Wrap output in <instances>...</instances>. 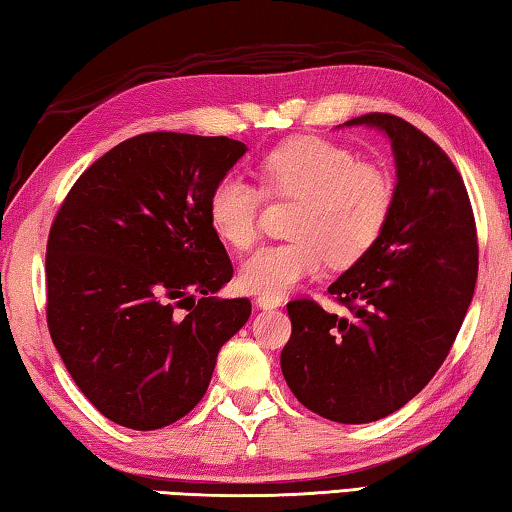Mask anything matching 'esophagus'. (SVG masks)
<instances>
[{
	"instance_id": "1",
	"label": "esophagus",
	"mask_w": 512,
	"mask_h": 512,
	"mask_svg": "<svg viewBox=\"0 0 512 512\" xmlns=\"http://www.w3.org/2000/svg\"><path fill=\"white\" fill-rule=\"evenodd\" d=\"M257 307L264 309V311H271V309H277L282 307V298H271V296H259L257 298Z\"/></svg>"
}]
</instances>
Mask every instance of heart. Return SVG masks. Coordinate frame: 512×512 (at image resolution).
<instances>
[{
	"instance_id": "obj_1",
	"label": "heart",
	"mask_w": 512,
	"mask_h": 512,
	"mask_svg": "<svg viewBox=\"0 0 512 512\" xmlns=\"http://www.w3.org/2000/svg\"><path fill=\"white\" fill-rule=\"evenodd\" d=\"M268 196L298 198L291 219L296 239L257 250L241 264V289L282 298L327 262L350 266L377 244L391 214L393 185L384 171L323 137H293L257 164ZM262 194L225 176L207 201V219L223 244L246 250L259 235Z\"/></svg>"
}]
</instances>
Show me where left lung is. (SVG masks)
Returning a JSON list of instances; mask_svg holds the SVG:
<instances>
[{
	"mask_svg": "<svg viewBox=\"0 0 512 512\" xmlns=\"http://www.w3.org/2000/svg\"><path fill=\"white\" fill-rule=\"evenodd\" d=\"M341 126L375 128L391 142V214L377 244L329 284L350 316L289 302L280 363L309 411L363 424L402 409L443 366L474 296L479 248L461 173L436 142L384 112Z\"/></svg>",
	"mask_w": 512,
	"mask_h": 512,
	"instance_id": "left-lung-1",
	"label": "left lung"
}]
</instances>
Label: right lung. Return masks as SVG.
Segmentation results:
<instances>
[{"label": "right lung", "instance_id": "add662e5", "mask_svg": "<svg viewBox=\"0 0 512 512\" xmlns=\"http://www.w3.org/2000/svg\"><path fill=\"white\" fill-rule=\"evenodd\" d=\"M246 151L230 137H131L76 180L51 225V341L121 427L162 429L192 411L223 343L250 318L248 298L214 296L232 264L207 219L214 185Z\"/></svg>", "mask_w": 512, "mask_h": 512}]
</instances>
